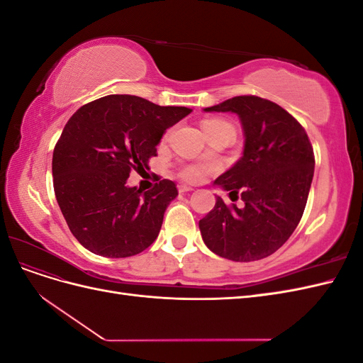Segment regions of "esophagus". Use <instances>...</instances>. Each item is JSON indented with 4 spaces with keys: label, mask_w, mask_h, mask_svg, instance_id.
<instances>
[{
    "label": "esophagus",
    "mask_w": 363,
    "mask_h": 363,
    "mask_svg": "<svg viewBox=\"0 0 363 363\" xmlns=\"http://www.w3.org/2000/svg\"><path fill=\"white\" fill-rule=\"evenodd\" d=\"M191 191H194L192 186H188V184H180V186H179V192H182V194L191 192Z\"/></svg>",
    "instance_id": "obj_1"
}]
</instances>
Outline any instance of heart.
<instances>
[{
	"mask_svg": "<svg viewBox=\"0 0 363 363\" xmlns=\"http://www.w3.org/2000/svg\"><path fill=\"white\" fill-rule=\"evenodd\" d=\"M203 128L207 135L215 133V131H235L233 125L224 119H206L203 123ZM216 171H219V163L216 160L206 159L182 163L179 168V175L184 182L200 183L207 177H211Z\"/></svg>",
	"mask_w": 363,
	"mask_h": 363,
	"instance_id": "b5f03b06",
	"label": "heart"
}]
</instances>
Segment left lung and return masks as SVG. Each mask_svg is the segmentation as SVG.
<instances>
[{"label":"left lung","mask_w":363,"mask_h":363,"mask_svg":"<svg viewBox=\"0 0 363 363\" xmlns=\"http://www.w3.org/2000/svg\"><path fill=\"white\" fill-rule=\"evenodd\" d=\"M204 111L236 113L245 136L242 157L213 183L244 206H227L216 196L199 224L204 244L235 262L268 257L303 216L315 168L311 140L291 113L260 96H235Z\"/></svg>","instance_id":"obj_1"}]
</instances>
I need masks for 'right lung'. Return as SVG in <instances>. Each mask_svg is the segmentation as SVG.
Instances as JSON below:
<instances>
[{"label":"right lung","instance_id":"right-lung-1","mask_svg":"<svg viewBox=\"0 0 363 363\" xmlns=\"http://www.w3.org/2000/svg\"><path fill=\"white\" fill-rule=\"evenodd\" d=\"M191 112L107 95L69 118L52 152V183L65 221L86 250L130 257L155 242L177 186L163 179L142 192L128 188L127 179L131 169H148L164 131Z\"/></svg>","mask_w":363,"mask_h":363}]
</instances>
